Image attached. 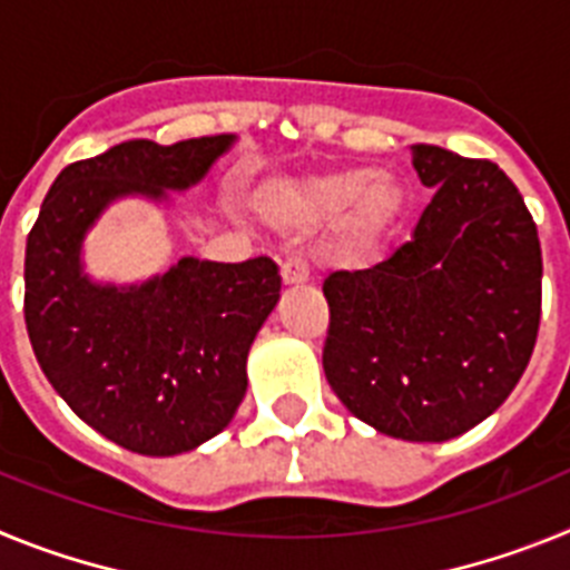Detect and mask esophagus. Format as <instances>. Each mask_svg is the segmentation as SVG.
Masks as SVG:
<instances>
[{
    "instance_id": "1",
    "label": "esophagus",
    "mask_w": 570,
    "mask_h": 570,
    "mask_svg": "<svg viewBox=\"0 0 570 570\" xmlns=\"http://www.w3.org/2000/svg\"><path fill=\"white\" fill-rule=\"evenodd\" d=\"M282 282L285 285H299V282H308V265H305V259L302 256H291V259L282 262Z\"/></svg>"
}]
</instances>
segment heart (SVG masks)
Here are the masks:
<instances>
[{"label":"heart","mask_w":570,"mask_h":570,"mask_svg":"<svg viewBox=\"0 0 570 570\" xmlns=\"http://www.w3.org/2000/svg\"><path fill=\"white\" fill-rule=\"evenodd\" d=\"M405 194L376 168H345L322 174L299 185H282L259 196V208L285 228H316L336 223L342 215V242L365 248L380 239L400 216Z\"/></svg>","instance_id":"1"}]
</instances>
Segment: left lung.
Here are the masks:
<instances>
[{"mask_svg": "<svg viewBox=\"0 0 570 570\" xmlns=\"http://www.w3.org/2000/svg\"><path fill=\"white\" fill-rule=\"evenodd\" d=\"M434 199L405 245L334 271L322 367L356 420L407 442H445L508 400L537 345L542 250L517 185L488 159L414 145Z\"/></svg>", "mask_w": 570, "mask_h": 570, "instance_id": "obj_1", "label": "left lung"}]
</instances>
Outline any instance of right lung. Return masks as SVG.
Listing matches in <instances>:
<instances>
[{
    "label": "right lung",
    "mask_w": 570,
    "mask_h": 570,
    "mask_svg": "<svg viewBox=\"0 0 570 570\" xmlns=\"http://www.w3.org/2000/svg\"><path fill=\"white\" fill-rule=\"evenodd\" d=\"M234 136L174 145L130 139L73 163L45 196L24 248V325L45 376L79 420L116 445L174 456L234 420L250 342L279 299L268 256H183L142 285H97L82 239L114 199H165L210 170Z\"/></svg>",
    "instance_id": "right-lung-1"
}]
</instances>
